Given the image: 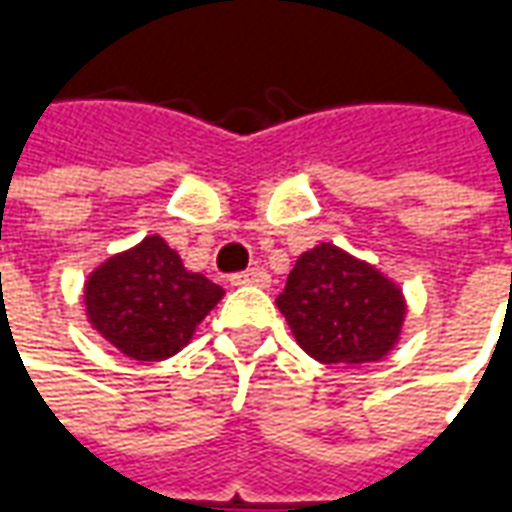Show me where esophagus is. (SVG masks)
<instances>
[{
    "label": "esophagus",
    "mask_w": 512,
    "mask_h": 512,
    "mask_svg": "<svg viewBox=\"0 0 512 512\" xmlns=\"http://www.w3.org/2000/svg\"><path fill=\"white\" fill-rule=\"evenodd\" d=\"M230 282H233V285H257V288H266L268 282H271V277L266 274V268H246L241 274H233Z\"/></svg>",
    "instance_id": "1"
}]
</instances>
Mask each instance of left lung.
<instances>
[{
	"label": "left lung",
	"instance_id": "left-lung-1",
	"mask_svg": "<svg viewBox=\"0 0 512 512\" xmlns=\"http://www.w3.org/2000/svg\"><path fill=\"white\" fill-rule=\"evenodd\" d=\"M296 343L323 365H365L395 351L406 296L373 263L334 244L296 260L277 299Z\"/></svg>",
	"mask_w": 512,
	"mask_h": 512
}]
</instances>
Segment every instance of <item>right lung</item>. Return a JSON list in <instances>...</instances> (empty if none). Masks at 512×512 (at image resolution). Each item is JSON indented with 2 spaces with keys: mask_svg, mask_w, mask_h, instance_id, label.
Returning <instances> with one entry per match:
<instances>
[{
  "mask_svg": "<svg viewBox=\"0 0 512 512\" xmlns=\"http://www.w3.org/2000/svg\"><path fill=\"white\" fill-rule=\"evenodd\" d=\"M224 290L183 266L161 235L106 257L84 279V315L106 343L136 362H161L191 343Z\"/></svg>",
  "mask_w": 512,
  "mask_h": 512,
  "instance_id": "obj_1",
  "label": "right lung"
}]
</instances>
